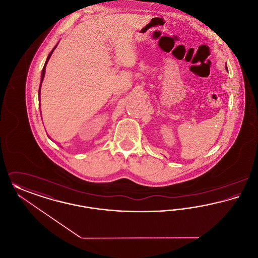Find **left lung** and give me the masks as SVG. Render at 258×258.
<instances>
[{
	"instance_id": "left-lung-1",
	"label": "left lung",
	"mask_w": 258,
	"mask_h": 258,
	"mask_svg": "<svg viewBox=\"0 0 258 258\" xmlns=\"http://www.w3.org/2000/svg\"><path fill=\"white\" fill-rule=\"evenodd\" d=\"M226 70H227V67H226Z\"/></svg>"
}]
</instances>
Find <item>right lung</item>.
Instances as JSON below:
<instances>
[{"label": "right lung", "instance_id": "1", "mask_svg": "<svg viewBox=\"0 0 258 258\" xmlns=\"http://www.w3.org/2000/svg\"><path fill=\"white\" fill-rule=\"evenodd\" d=\"M59 43V42H58ZM58 43L56 44V46L52 49V51L50 52L49 55H48V57H47V59H46V61H45V63H44V67H43V69H42V73H41V80H40V86H39V90H38V97H39V92H40V87H41V83H42V81H43V77H44V75H45V68H46V64H47V62L49 61L50 57H51V55H52V53H53V51L54 49L57 47V45H58Z\"/></svg>", "mask_w": 258, "mask_h": 258}]
</instances>
